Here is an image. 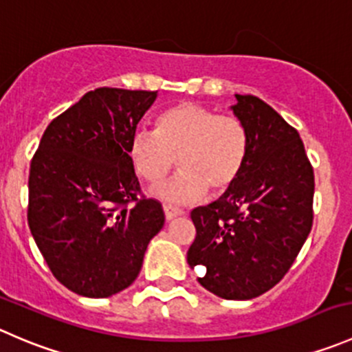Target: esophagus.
I'll list each match as a JSON object with an SVG mask.
<instances>
[{
  "mask_svg": "<svg viewBox=\"0 0 352 352\" xmlns=\"http://www.w3.org/2000/svg\"><path fill=\"white\" fill-rule=\"evenodd\" d=\"M164 215H166V221H173V219L177 217V215L183 214V210L177 207H173V205H164Z\"/></svg>",
  "mask_w": 352,
  "mask_h": 352,
  "instance_id": "34e87169",
  "label": "esophagus"
}]
</instances>
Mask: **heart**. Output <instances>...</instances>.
I'll use <instances>...</instances> for the list:
<instances>
[{"instance_id": "b5f03b06", "label": "heart", "mask_w": 352, "mask_h": 352, "mask_svg": "<svg viewBox=\"0 0 352 352\" xmlns=\"http://www.w3.org/2000/svg\"><path fill=\"white\" fill-rule=\"evenodd\" d=\"M128 152L135 173L148 183L168 175L177 159L181 171L152 188L151 195L173 204H191L208 190L221 195L236 183L248 154V133L236 116L181 102L157 118L155 131L137 128Z\"/></svg>"}]
</instances>
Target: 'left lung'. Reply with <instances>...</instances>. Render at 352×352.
<instances>
[{
    "instance_id": "obj_1",
    "label": "left lung",
    "mask_w": 352,
    "mask_h": 352,
    "mask_svg": "<svg viewBox=\"0 0 352 352\" xmlns=\"http://www.w3.org/2000/svg\"><path fill=\"white\" fill-rule=\"evenodd\" d=\"M231 106L248 133L236 183L219 200L191 210L197 228L188 250L198 283L224 299H252L289 270L313 222L315 177L299 133L255 96Z\"/></svg>"
}]
</instances>
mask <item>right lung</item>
<instances>
[{"label":"right lung","mask_w":352,"mask_h":352,"mask_svg":"<svg viewBox=\"0 0 352 352\" xmlns=\"http://www.w3.org/2000/svg\"><path fill=\"white\" fill-rule=\"evenodd\" d=\"M155 99L147 90H90L51 121L30 164V231L54 277L85 298L131 286L164 226L161 204L137 198L128 152Z\"/></svg>","instance_id":"right-lung-1"}]
</instances>
